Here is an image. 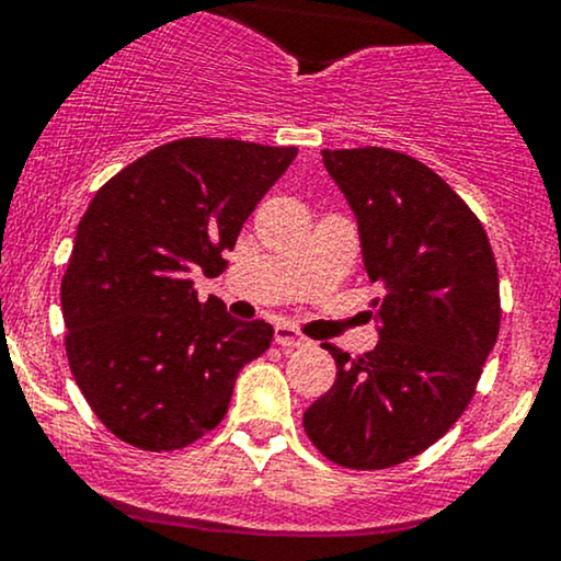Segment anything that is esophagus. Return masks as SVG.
Returning a JSON list of instances; mask_svg holds the SVG:
<instances>
[{"label":"esophagus","mask_w":561,"mask_h":561,"mask_svg":"<svg viewBox=\"0 0 561 561\" xmlns=\"http://www.w3.org/2000/svg\"><path fill=\"white\" fill-rule=\"evenodd\" d=\"M274 340H276V345H282V347H302V345H308V340L302 337L298 330H293V327H287V324L276 327Z\"/></svg>","instance_id":"34e87169"}]
</instances>
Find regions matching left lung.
<instances>
[{
	"label": "left lung",
	"mask_w": 561,
	"mask_h": 561,
	"mask_svg": "<svg viewBox=\"0 0 561 561\" xmlns=\"http://www.w3.org/2000/svg\"><path fill=\"white\" fill-rule=\"evenodd\" d=\"M358 221L379 343L302 414L327 459L388 469L414 459L472 401L501 324L499 268L480 218L433 169L385 147L321 150Z\"/></svg>",
	"instance_id": "left-lung-1"
}]
</instances>
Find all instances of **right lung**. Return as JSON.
Returning <instances> with one entry per match:
<instances>
[{
  "instance_id": "add662e5",
  "label": "right lung",
  "mask_w": 561,
  "mask_h": 561,
  "mask_svg": "<svg viewBox=\"0 0 561 561\" xmlns=\"http://www.w3.org/2000/svg\"><path fill=\"white\" fill-rule=\"evenodd\" d=\"M298 150L186 137L100 186L76 231L60 302L66 351L87 403L141 450L184 448L227 414L272 324L229 317L192 274L227 268L242 224Z\"/></svg>"
}]
</instances>
